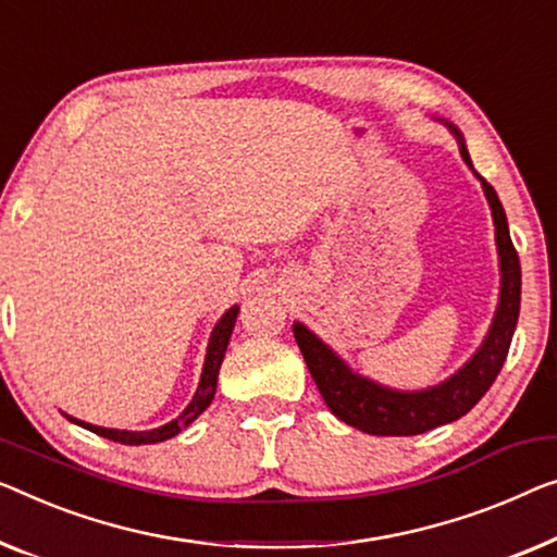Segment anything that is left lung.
Listing matches in <instances>:
<instances>
[{"label":"left lung","instance_id":"1","mask_svg":"<svg viewBox=\"0 0 557 557\" xmlns=\"http://www.w3.org/2000/svg\"><path fill=\"white\" fill-rule=\"evenodd\" d=\"M445 124L458 139L462 162L472 170V160L458 127H453L450 122ZM472 174L480 180L487 205H491L497 268H500V293H497V307L485 339L462 368L455 370L443 383L422 389L387 387L355 372L325 339L314 335L302 322L293 325L297 347H300L314 385H318L330 412L337 420L347 422V425L362 430V433L383 437L420 435L433 428L447 425V422H455L475 408L480 397L495 383L497 372H500L505 358H508L510 339L520 314V260L516 247H512L508 218H505L500 197L475 170H472Z\"/></svg>","mask_w":557,"mask_h":557}]
</instances>
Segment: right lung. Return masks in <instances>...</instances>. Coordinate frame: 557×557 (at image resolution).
<instances>
[{"mask_svg":"<svg viewBox=\"0 0 557 557\" xmlns=\"http://www.w3.org/2000/svg\"><path fill=\"white\" fill-rule=\"evenodd\" d=\"M237 314H239V307L232 305L230 310L218 320V325L212 327L210 343H207L202 375H199V383H197L193 400H189L187 408L182 410L174 420L164 422V425L152 428V430H117V428L92 425V422L77 420V418H72V414H66V412H62V414L70 422H74V425L85 428V430H89V433H97V435H102L107 440H114V443H122V445H154V443H164V440L180 435L182 430H185L187 425H193L199 414L210 408V403L214 400L220 364H222V358H225V352H227L230 335H232V330H235Z\"/></svg>","mask_w":557,"mask_h":557,"instance_id":"1","label":"right lung"}]
</instances>
